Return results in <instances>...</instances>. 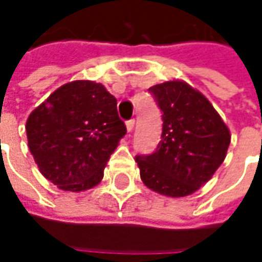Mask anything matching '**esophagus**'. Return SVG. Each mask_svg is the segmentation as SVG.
I'll return each instance as SVG.
<instances>
[{
    "instance_id": "1",
    "label": "esophagus",
    "mask_w": 262,
    "mask_h": 262,
    "mask_svg": "<svg viewBox=\"0 0 262 262\" xmlns=\"http://www.w3.org/2000/svg\"><path fill=\"white\" fill-rule=\"evenodd\" d=\"M134 124H136V121H134V119H128V121H126L125 125H126V129H128V133H133Z\"/></svg>"
}]
</instances>
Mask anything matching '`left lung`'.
I'll list each match as a JSON object with an SVG mask.
<instances>
[{
	"instance_id": "obj_1",
	"label": "left lung",
	"mask_w": 262,
	"mask_h": 262,
	"mask_svg": "<svg viewBox=\"0 0 262 262\" xmlns=\"http://www.w3.org/2000/svg\"><path fill=\"white\" fill-rule=\"evenodd\" d=\"M148 92L163 124L156 150L136 156L141 181L162 195H189L223 163L229 129L206 97L184 81H166Z\"/></svg>"
}]
</instances>
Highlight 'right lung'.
Returning <instances> with one entry per match:
<instances>
[{
    "mask_svg": "<svg viewBox=\"0 0 262 262\" xmlns=\"http://www.w3.org/2000/svg\"><path fill=\"white\" fill-rule=\"evenodd\" d=\"M30 153L40 173L64 191H86L126 134L116 99L95 81H73L55 90L26 122Z\"/></svg>",
    "mask_w": 262,
    "mask_h": 262,
    "instance_id": "1",
    "label": "right lung"
}]
</instances>
